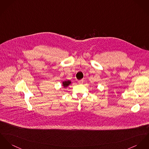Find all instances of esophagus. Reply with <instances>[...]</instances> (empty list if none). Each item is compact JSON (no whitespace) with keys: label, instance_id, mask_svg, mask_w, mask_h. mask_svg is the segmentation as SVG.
Masks as SVG:
<instances>
[{"label":"esophagus","instance_id":"obj_1","mask_svg":"<svg viewBox=\"0 0 149 149\" xmlns=\"http://www.w3.org/2000/svg\"><path fill=\"white\" fill-rule=\"evenodd\" d=\"M83 81H84V80H83V79H81V80H78V83H79V84H83Z\"/></svg>","mask_w":149,"mask_h":149}]
</instances>
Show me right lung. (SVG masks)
Masks as SVG:
<instances>
[{
    "mask_svg": "<svg viewBox=\"0 0 149 149\" xmlns=\"http://www.w3.org/2000/svg\"><path fill=\"white\" fill-rule=\"evenodd\" d=\"M71 83L70 81H65L63 82V86H64V87H66L69 86V84Z\"/></svg>",
    "mask_w": 149,
    "mask_h": 149,
    "instance_id": "1",
    "label": "right lung"
}]
</instances>
